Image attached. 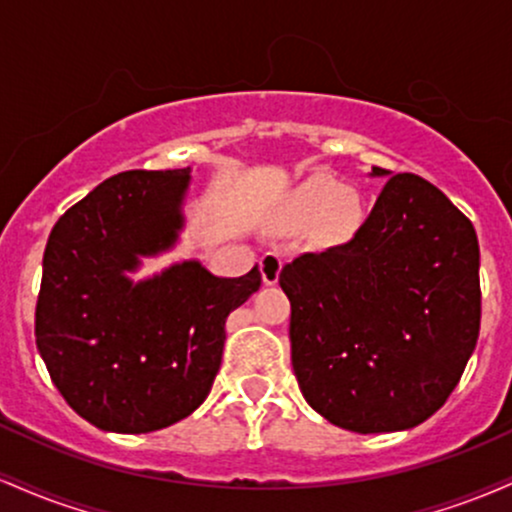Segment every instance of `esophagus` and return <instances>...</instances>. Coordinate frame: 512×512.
I'll return each mask as SVG.
<instances>
[{
    "label": "esophagus",
    "instance_id": "1",
    "mask_svg": "<svg viewBox=\"0 0 512 512\" xmlns=\"http://www.w3.org/2000/svg\"><path fill=\"white\" fill-rule=\"evenodd\" d=\"M281 267H284V260H281V255H276V252H264L262 260H260L264 284H267V286L276 284V281H279Z\"/></svg>",
    "mask_w": 512,
    "mask_h": 512
}]
</instances>
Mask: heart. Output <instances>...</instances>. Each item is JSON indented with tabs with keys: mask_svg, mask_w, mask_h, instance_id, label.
<instances>
[{
	"mask_svg": "<svg viewBox=\"0 0 512 512\" xmlns=\"http://www.w3.org/2000/svg\"><path fill=\"white\" fill-rule=\"evenodd\" d=\"M320 217V233L330 240L346 238L358 226L361 207L354 192L344 190L337 180L327 175H317L308 180L293 197V214L296 219L310 221Z\"/></svg>",
	"mask_w": 512,
	"mask_h": 512,
	"instance_id": "1",
	"label": "heart"
}]
</instances>
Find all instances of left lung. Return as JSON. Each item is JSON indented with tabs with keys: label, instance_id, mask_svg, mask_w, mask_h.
Here are the masks:
<instances>
[{
	"label": "left lung",
	"instance_id": "left-lung-1",
	"mask_svg": "<svg viewBox=\"0 0 512 512\" xmlns=\"http://www.w3.org/2000/svg\"><path fill=\"white\" fill-rule=\"evenodd\" d=\"M373 175L390 170L373 166ZM291 363L305 402L339 428L424 424L460 383L479 337L472 221L414 173L385 182L354 238L286 264Z\"/></svg>",
	"mask_w": 512,
	"mask_h": 512
}]
</instances>
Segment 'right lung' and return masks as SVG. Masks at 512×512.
Segmentation results:
<instances>
[{
    "instance_id": "1",
    "label": "right lung",
    "mask_w": 512,
    "mask_h": 512,
    "mask_svg": "<svg viewBox=\"0 0 512 512\" xmlns=\"http://www.w3.org/2000/svg\"><path fill=\"white\" fill-rule=\"evenodd\" d=\"M190 168L127 170L62 214L43 255L35 344L60 395L101 431L151 433L185 419L221 366L226 317L260 269L223 279L197 260L134 284L127 272L173 248Z\"/></svg>"
}]
</instances>
